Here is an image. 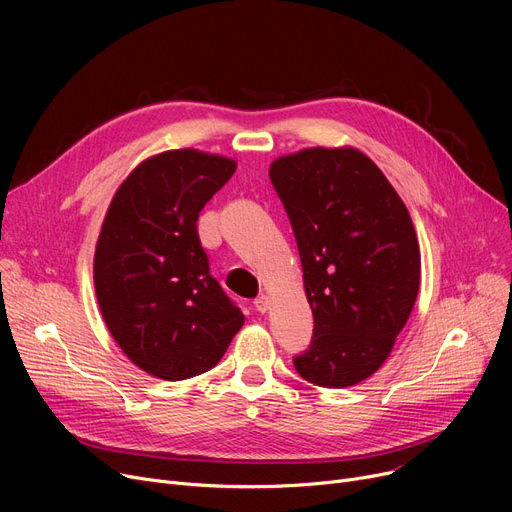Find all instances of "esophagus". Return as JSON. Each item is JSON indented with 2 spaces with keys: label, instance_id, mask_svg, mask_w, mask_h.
Masks as SVG:
<instances>
[{
  "label": "esophagus",
  "instance_id": "esophagus-1",
  "mask_svg": "<svg viewBox=\"0 0 512 512\" xmlns=\"http://www.w3.org/2000/svg\"><path fill=\"white\" fill-rule=\"evenodd\" d=\"M253 307H255V311H259V313H265L267 309H270V299H267L265 294H261V297H257V299L253 301Z\"/></svg>",
  "mask_w": 512,
  "mask_h": 512
}]
</instances>
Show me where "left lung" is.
Masks as SVG:
<instances>
[{"instance_id":"1","label":"left lung","mask_w":512,"mask_h":512,"mask_svg":"<svg viewBox=\"0 0 512 512\" xmlns=\"http://www.w3.org/2000/svg\"><path fill=\"white\" fill-rule=\"evenodd\" d=\"M270 180L297 238L313 311V338L294 369L315 386H355L388 359L417 299L411 215L382 170L353 147L278 157Z\"/></svg>"}]
</instances>
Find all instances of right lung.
I'll list each match as a JSON object with an SVG mask.
<instances>
[{
  "label": "right lung",
  "instance_id": "obj_1",
  "mask_svg": "<svg viewBox=\"0 0 512 512\" xmlns=\"http://www.w3.org/2000/svg\"><path fill=\"white\" fill-rule=\"evenodd\" d=\"M236 161L197 149L145 159L107 207L93 278L105 326L124 355L178 382L224 357L245 315L211 274L197 220Z\"/></svg>",
  "mask_w": 512,
  "mask_h": 512
}]
</instances>
